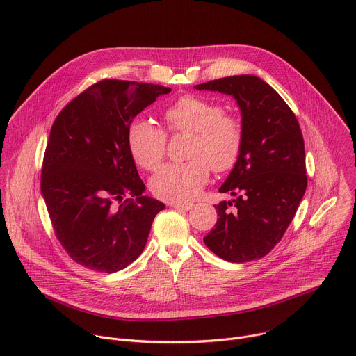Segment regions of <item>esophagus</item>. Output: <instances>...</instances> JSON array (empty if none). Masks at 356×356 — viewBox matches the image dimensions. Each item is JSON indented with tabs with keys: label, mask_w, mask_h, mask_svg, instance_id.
I'll use <instances>...</instances> for the list:
<instances>
[{
	"label": "esophagus",
	"mask_w": 356,
	"mask_h": 356,
	"mask_svg": "<svg viewBox=\"0 0 356 356\" xmlns=\"http://www.w3.org/2000/svg\"><path fill=\"white\" fill-rule=\"evenodd\" d=\"M170 207L176 208V209H181V211H188L193 208L191 202H172Z\"/></svg>",
	"instance_id": "34e87169"
}]
</instances>
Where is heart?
I'll list each match as a JSON object with an SVG mask.
<instances>
[{"mask_svg": "<svg viewBox=\"0 0 356 356\" xmlns=\"http://www.w3.org/2000/svg\"><path fill=\"white\" fill-rule=\"evenodd\" d=\"M173 133H193L188 162L169 163L152 179V193L166 201L193 200L215 172H227L238 163L243 151V127L238 118L223 114L220 104L195 95H184L163 111ZM166 133L151 122L136 118L127 129V145L136 163L155 170L166 154Z\"/></svg>", "mask_w": 356, "mask_h": 356, "instance_id": "1", "label": "heart"}]
</instances>
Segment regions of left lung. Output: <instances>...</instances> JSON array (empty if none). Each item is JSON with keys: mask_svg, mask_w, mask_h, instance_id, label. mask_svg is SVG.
Masks as SVG:
<instances>
[{"mask_svg": "<svg viewBox=\"0 0 356 356\" xmlns=\"http://www.w3.org/2000/svg\"><path fill=\"white\" fill-rule=\"evenodd\" d=\"M230 95L242 111L243 151L219 193L234 198L213 205L215 227L205 246L230 263L267 256L282 239L307 186L305 143L296 115L261 78L234 75L194 86Z\"/></svg>", "mask_w": 356, "mask_h": 356, "instance_id": "obj_1", "label": "left lung"}]
</instances>
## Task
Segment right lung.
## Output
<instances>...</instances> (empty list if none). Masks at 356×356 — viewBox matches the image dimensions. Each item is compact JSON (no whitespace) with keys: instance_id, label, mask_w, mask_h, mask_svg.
I'll use <instances>...</instances> for the list:
<instances>
[{"instance_id":"1","label":"right lung","mask_w":356,"mask_h":356,"mask_svg":"<svg viewBox=\"0 0 356 356\" xmlns=\"http://www.w3.org/2000/svg\"><path fill=\"white\" fill-rule=\"evenodd\" d=\"M170 90L103 79L72 99L54 120L40 187L57 239L75 263L115 273L143 253L165 204L144 195L127 129ZM127 195L131 198L124 200Z\"/></svg>"}]
</instances>
